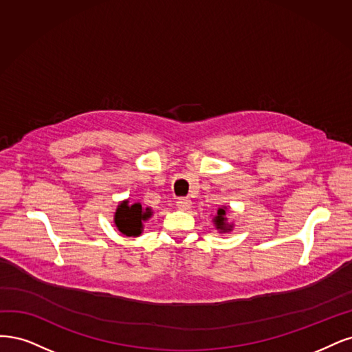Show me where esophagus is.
Returning <instances> with one entry per match:
<instances>
[{
  "label": "esophagus",
  "instance_id": "1",
  "mask_svg": "<svg viewBox=\"0 0 352 352\" xmlns=\"http://www.w3.org/2000/svg\"><path fill=\"white\" fill-rule=\"evenodd\" d=\"M177 208L181 209V210H187L191 208V200L187 199V197H179L177 200Z\"/></svg>",
  "mask_w": 352,
  "mask_h": 352
}]
</instances>
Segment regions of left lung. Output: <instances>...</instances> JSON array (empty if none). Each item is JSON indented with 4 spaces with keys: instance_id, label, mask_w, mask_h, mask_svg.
Returning <instances> with one entry per match:
<instances>
[{
    "instance_id": "obj_1",
    "label": "left lung",
    "mask_w": 352,
    "mask_h": 352,
    "mask_svg": "<svg viewBox=\"0 0 352 352\" xmlns=\"http://www.w3.org/2000/svg\"><path fill=\"white\" fill-rule=\"evenodd\" d=\"M213 223H214V226H217V230H219L221 232L231 231L232 225L226 222V208H219L218 209L217 217L213 218Z\"/></svg>"
}]
</instances>
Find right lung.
I'll use <instances>...</instances> for the list:
<instances>
[{
  "label": "right lung",
  "instance_id": "add662e5",
  "mask_svg": "<svg viewBox=\"0 0 352 352\" xmlns=\"http://www.w3.org/2000/svg\"><path fill=\"white\" fill-rule=\"evenodd\" d=\"M152 217L151 208L143 209L140 203L130 205L129 200L121 201L116 214L114 222L118 231L127 236H139L143 231V222Z\"/></svg>",
  "mask_w": 352,
  "mask_h": 352
}]
</instances>
